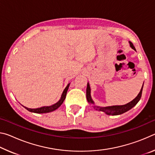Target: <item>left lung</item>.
<instances>
[{
	"instance_id": "obj_1",
	"label": "left lung",
	"mask_w": 155,
	"mask_h": 155,
	"mask_svg": "<svg viewBox=\"0 0 155 155\" xmlns=\"http://www.w3.org/2000/svg\"><path fill=\"white\" fill-rule=\"evenodd\" d=\"M129 44L131 48L135 51V46H133V43L129 41ZM143 87V84L142 85V87H141V90L140 91V93L138 94L137 97H136L135 99H133L132 101H130V103L124 104V105H115V106H109V107H101L94 105V109H96V110H98L100 111H103L104 113H105L107 115H120V114H124V113L128 111V110L132 109L133 107H135L138 102L140 101V100L141 97V94H142ZM86 97H87V100L89 103L94 104L93 100L91 99V89H90V86L89 83H87V90H86Z\"/></svg>"
}]
</instances>
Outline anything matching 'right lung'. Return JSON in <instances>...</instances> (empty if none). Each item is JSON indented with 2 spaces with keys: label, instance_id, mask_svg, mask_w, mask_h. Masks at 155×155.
<instances>
[{
  "label": "right lung",
  "instance_id": "1",
  "mask_svg": "<svg viewBox=\"0 0 155 155\" xmlns=\"http://www.w3.org/2000/svg\"><path fill=\"white\" fill-rule=\"evenodd\" d=\"M70 86V83L68 84V85L66 86V87L64 89V91H63L62 95L61 96V98H60L59 101L57 102V103L52 104L51 106H46V107H40V108H37V109H29L27 108V107H24L26 109H27L28 111L30 112H33V113H35V114H45V113H49L51 111H53L54 110H56L57 109H58L59 107L61 105L62 103H64V100L65 98V96H66V94L68 88H69Z\"/></svg>",
  "mask_w": 155,
  "mask_h": 155
}]
</instances>
